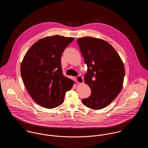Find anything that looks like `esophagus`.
I'll return each mask as SVG.
<instances>
[{
  "label": "esophagus",
  "mask_w": 148,
  "mask_h": 148,
  "mask_svg": "<svg viewBox=\"0 0 148 148\" xmlns=\"http://www.w3.org/2000/svg\"><path fill=\"white\" fill-rule=\"evenodd\" d=\"M77 83H79V84H82L84 83L83 78L80 75L77 76Z\"/></svg>",
  "instance_id": "34e87169"
}]
</instances>
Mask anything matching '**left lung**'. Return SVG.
Returning <instances> with one entry per match:
<instances>
[{"instance_id": "1", "label": "left lung", "mask_w": 148, "mask_h": 148, "mask_svg": "<svg viewBox=\"0 0 148 148\" xmlns=\"http://www.w3.org/2000/svg\"><path fill=\"white\" fill-rule=\"evenodd\" d=\"M77 42L88 68L85 83L92 90L82 103L94 110L106 108L121 90L125 76L123 62L113 47L102 39L83 37Z\"/></svg>"}]
</instances>
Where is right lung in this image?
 Returning a JSON list of instances; mask_svg holds the SVG:
<instances>
[{
    "label": "right lung",
    "instance_id": "1",
    "mask_svg": "<svg viewBox=\"0 0 148 148\" xmlns=\"http://www.w3.org/2000/svg\"><path fill=\"white\" fill-rule=\"evenodd\" d=\"M71 37L56 35L35 42L23 58L21 78L33 100L44 108L52 109L61 105L66 92L74 81L63 74L61 56L74 40Z\"/></svg>",
    "mask_w": 148,
    "mask_h": 148
}]
</instances>
